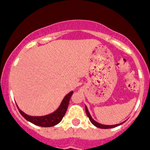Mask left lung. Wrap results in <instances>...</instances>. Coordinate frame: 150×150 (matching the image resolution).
Returning <instances> with one entry per match:
<instances>
[{
	"label": "left lung",
	"mask_w": 150,
	"mask_h": 150,
	"mask_svg": "<svg viewBox=\"0 0 150 150\" xmlns=\"http://www.w3.org/2000/svg\"><path fill=\"white\" fill-rule=\"evenodd\" d=\"M85 110H86V113H87V117H88L89 119H90V122H92V124H93V125H94L96 127H97V128H100V129H111V128L117 127V126H118V125H122V124L124 122H121V123L116 124V125H104V124H101V123H99V122H96V120H94L93 119V117H92L91 115H90V112H89L88 109H87V107L86 106V105H85Z\"/></svg>",
	"instance_id": "obj_1"
}]
</instances>
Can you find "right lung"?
I'll use <instances>...</instances> for the list:
<instances>
[{"label":"right lung","mask_w":150,"mask_h":150,"mask_svg":"<svg viewBox=\"0 0 150 150\" xmlns=\"http://www.w3.org/2000/svg\"><path fill=\"white\" fill-rule=\"evenodd\" d=\"M72 93H73V91H70L69 93H67L64 96V98H63L62 102H60L59 107L54 111H53L51 114H46V115H28V114H25V112H23L21 109H19L18 105H17V108H18V110H19L20 114L28 121L34 124V125L42 126V127H52V126H54L57 124H58L62 120V119L64 117L66 112H67L69 102V99Z\"/></svg>","instance_id":"add662e5"}]
</instances>
